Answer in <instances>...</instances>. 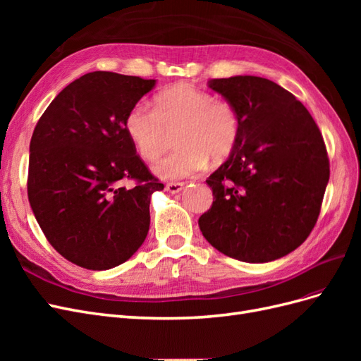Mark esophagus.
Returning a JSON list of instances; mask_svg holds the SVG:
<instances>
[{"instance_id": "1", "label": "esophagus", "mask_w": 361, "mask_h": 361, "mask_svg": "<svg viewBox=\"0 0 361 361\" xmlns=\"http://www.w3.org/2000/svg\"><path fill=\"white\" fill-rule=\"evenodd\" d=\"M182 188H183L182 182H169V183H166V190L171 194H176V192L182 191Z\"/></svg>"}]
</instances>
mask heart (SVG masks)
Wrapping results in <instances>:
<instances>
[{"instance_id":"obj_1","label":"heart","mask_w":361,"mask_h":361,"mask_svg":"<svg viewBox=\"0 0 361 361\" xmlns=\"http://www.w3.org/2000/svg\"><path fill=\"white\" fill-rule=\"evenodd\" d=\"M125 129L141 158L149 162L166 155L176 134L179 147L155 171L166 179H178L204 169L207 158L221 162L232 154L239 137V117L224 97L178 82L154 97V110L143 105L130 108Z\"/></svg>"}]
</instances>
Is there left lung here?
Listing matches in <instances>:
<instances>
[{"label": "left lung", "instance_id": "left-lung-1", "mask_svg": "<svg viewBox=\"0 0 361 361\" xmlns=\"http://www.w3.org/2000/svg\"><path fill=\"white\" fill-rule=\"evenodd\" d=\"M239 117L238 143L206 179L211 209L199 218L206 241L251 264L286 256L318 221L330 161L318 125L300 101L260 76L209 81Z\"/></svg>", "mask_w": 361, "mask_h": 361}]
</instances>
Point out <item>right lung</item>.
Returning <instances> with one entry per match:
<instances>
[{
	"mask_svg": "<svg viewBox=\"0 0 361 361\" xmlns=\"http://www.w3.org/2000/svg\"><path fill=\"white\" fill-rule=\"evenodd\" d=\"M155 82L85 73L56 96L32 133L27 179L32 214L57 253L81 268L123 264L147 236L150 195L164 185L137 155L125 118Z\"/></svg>",
	"mask_w": 361,
	"mask_h": 361,
	"instance_id": "add662e5",
	"label": "right lung"
}]
</instances>
